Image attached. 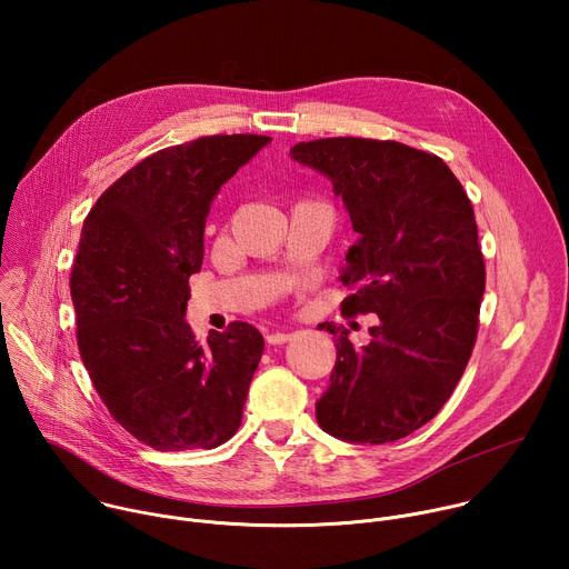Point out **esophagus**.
<instances>
[{
	"label": "esophagus",
	"instance_id": "34e87169",
	"mask_svg": "<svg viewBox=\"0 0 569 569\" xmlns=\"http://www.w3.org/2000/svg\"><path fill=\"white\" fill-rule=\"evenodd\" d=\"M266 340H268V345H286V342H290V340H292V333H286V331H277V333H270V336H266Z\"/></svg>",
	"mask_w": 569,
	"mask_h": 569
}]
</instances>
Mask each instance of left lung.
I'll return each mask as SVG.
<instances>
[{
    "label": "left lung",
    "mask_w": 569,
    "mask_h": 569,
    "mask_svg": "<svg viewBox=\"0 0 569 569\" xmlns=\"http://www.w3.org/2000/svg\"><path fill=\"white\" fill-rule=\"evenodd\" d=\"M290 154L331 178L360 233L342 315L380 317L362 349L338 336L317 423L356 443L408 437L443 408L477 340L486 268L472 204L441 157L391 139L329 137Z\"/></svg>",
    "instance_id": "left-lung-1"
}]
</instances>
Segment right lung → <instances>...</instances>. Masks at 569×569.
Returning a JSON list of instances; mask_svg holds the SVG:
<instances>
[{
  "instance_id": "right-lung-1",
  "label": "right lung",
  "mask_w": 569,
  "mask_h": 569,
  "mask_svg": "<svg viewBox=\"0 0 569 569\" xmlns=\"http://www.w3.org/2000/svg\"><path fill=\"white\" fill-rule=\"evenodd\" d=\"M268 141L211 134L157 150L86 218L69 279L78 351L112 419L154 450L218 448L242 421L263 336L233 321L198 342L184 315L211 200Z\"/></svg>"
}]
</instances>
